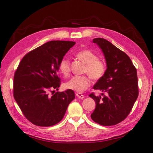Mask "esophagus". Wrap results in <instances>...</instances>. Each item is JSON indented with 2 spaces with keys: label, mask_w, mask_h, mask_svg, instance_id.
I'll list each match as a JSON object with an SVG mask.
<instances>
[{
  "label": "esophagus",
  "mask_w": 153,
  "mask_h": 153,
  "mask_svg": "<svg viewBox=\"0 0 153 153\" xmlns=\"http://www.w3.org/2000/svg\"><path fill=\"white\" fill-rule=\"evenodd\" d=\"M76 96L78 97L79 99H83L84 98V95H83V94L81 93H76Z\"/></svg>",
  "instance_id": "esophagus-1"
}]
</instances>
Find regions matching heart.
Masks as SVG:
<instances>
[{"label": "heart", "mask_w": 153, "mask_h": 153, "mask_svg": "<svg viewBox=\"0 0 153 153\" xmlns=\"http://www.w3.org/2000/svg\"><path fill=\"white\" fill-rule=\"evenodd\" d=\"M76 56L86 64L84 72L87 74L94 80H99L105 76L106 71L105 62L99 59L98 56L90 50H82L76 53ZM60 72L64 76H68L70 72V61L67 58H63L58 65ZM91 84L89 77L84 76H75L64 84L66 89L77 92H83Z\"/></svg>", "instance_id": "heart-1"}]
</instances>
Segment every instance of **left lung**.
<instances>
[{"mask_svg":"<svg viewBox=\"0 0 153 153\" xmlns=\"http://www.w3.org/2000/svg\"><path fill=\"white\" fill-rule=\"evenodd\" d=\"M93 43L102 50L107 66L105 75L98 80L93 89L107 94L102 93V98L90 94L89 97L96 103L91 118L100 125L114 126L126 119L137 99V70L128 55L108 41L95 38Z\"/></svg>","mask_w":153,"mask_h":153,"instance_id":"left-lung-1","label":"left lung"}]
</instances>
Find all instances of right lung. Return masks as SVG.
Masks as SVG:
<instances>
[{
  "label": "right lung",
  "instance_id": "obj_1",
  "mask_svg": "<svg viewBox=\"0 0 153 153\" xmlns=\"http://www.w3.org/2000/svg\"><path fill=\"white\" fill-rule=\"evenodd\" d=\"M75 44L67 41L47 42L25 54L19 64L14 77V97L25 118L34 125L56 124L75 99L70 89L49 95L60 85V62Z\"/></svg>",
  "mask_w": 153,
  "mask_h": 153
}]
</instances>
